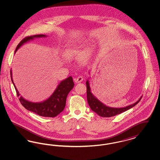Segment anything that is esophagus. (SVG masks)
<instances>
[{
  "instance_id": "obj_1",
  "label": "esophagus",
  "mask_w": 160,
  "mask_h": 160,
  "mask_svg": "<svg viewBox=\"0 0 160 160\" xmlns=\"http://www.w3.org/2000/svg\"><path fill=\"white\" fill-rule=\"evenodd\" d=\"M83 77L82 76H78L76 77V78H74V81L76 83H80L83 81Z\"/></svg>"
}]
</instances>
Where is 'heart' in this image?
Here are the masks:
<instances>
[{
  "mask_svg": "<svg viewBox=\"0 0 160 160\" xmlns=\"http://www.w3.org/2000/svg\"><path fill=\"white\" fill-rule=\"evenodd\" d=\"M83 47V44L80 42H75L71 43L69 44L63 53L64 57L68 59H72L81 56L82 60L85 61L90 53V49L86 48L82 53Z\"/></svg>",
  "mask_w": 160,
  "mask_h": 160,
  "instance_id": "obj_1",
  "label": "heart"
}]
</instances>
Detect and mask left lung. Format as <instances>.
Returning <instances> with one entry per match:
<instances>
[{"instance_id":"left-lung-1","label":"left lung","mask_w":160,"mask_h":160,"mask_svg":"<svg viewBox=\"0 0 160 160\" xmlns=\"http://www.w3.org/2000/svg\"><path fill=\"white\" fill-rule=\"evenodd\" d=\"M86 84V91H87V100L89 104V106L91 107L92 110L95 112L97 114L103 118H110L114 116L117 114H121L123 112L129 110V108L135 106L137 104L142 97L137 101L134 104L130 105L128 106L125 107L124 108H112L105 106L102 102H101L99 100L97 99L92 94L91 92V89L89 86V82L87 81Z\"/></svg>"}]
</instances>
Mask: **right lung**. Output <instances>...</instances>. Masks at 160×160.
<instances>
[{"instance_id":"add662e5","label":"right lung","mask_w":160,"mask_h":160,"mask_svg":"<svg viewBox=\"0 0 160 160\" xmlns=\"http://www.w3.org/2000/svg\"><path fill=\"white\" fill-rule=\"evenodd\" d=\"M44 37H46V35H34L23 38L17 46L15 52L22 46L24 43L26 42L27 41L34 38H39ZM10 73L11 80L14 86L17 97H19L18 99L22 106L26 109L32 112L39 116L43 117L54 118L58 116L59 113H61L63 110L66 105V99L67 95L74 86L72 77H69L67 79L61 82L60 84L58 85L56 91L48 99L42 102L35 103L32 102H29L24 99L23 97H20V94L17 91L12 78L11 70Z\"/></svg>"}]
</instances>
